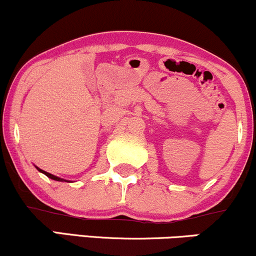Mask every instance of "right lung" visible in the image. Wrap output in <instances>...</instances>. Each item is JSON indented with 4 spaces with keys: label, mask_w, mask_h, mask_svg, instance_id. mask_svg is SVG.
<instances>
[{
    "label": "right lung",
    "mask_w": 256,
    "mask_h": 256,
    "mask_svg": "<svg viewBox=\"0 0 256 256\" xmlns=\"http://www.w3.org/2000/svg\"><path fill=\"white\" fill-rule=\"evenodd\" d=\"M36 170L39 172H41V173H44V174L45 176H48V178H51V179H53V180H56V182H70V180H66V179H62V178H59V176H54V174H51V173H48V172H46V171H44V170H41V168H39V167H36Z\"/></svg>",
    "instance_id": "1"
}]
</instances>
